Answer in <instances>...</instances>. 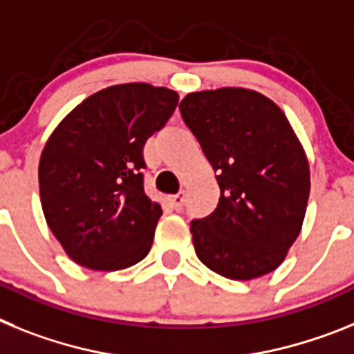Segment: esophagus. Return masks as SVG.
Returning <instances> with one entry per match:
<instances>
[{"instance_id": "obj_1", "label": "esophagus", "mask_w": 354, "mask_h": 354, "mask_svg": "<svg viewBox=\"0 0 354 354\" xmlns=\"http://www.w3.org/2000/svg\"><path fill=\"white\" fill-rule=\"evenodd\" d=\"M169 201H171V205H173L174 210H181V207H183V203H185V196L183 194H174L169 198Z\"/></svg>"}]
</instances>
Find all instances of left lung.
Returning a JSON list of instances; mask_svg holds the SVG:
<instances>
[{
	"instance_id": "8db88e82",
	"label": "left lung",
	"mask_w": 354,
	"mask_h": 354,
	"mask_svg": "<svg viewBox=\"0 0 354 354\" xmlns=\"http://www.w3.org/2000/svg\"><path fill=\"white\" fill-rule=\"evenodd\" d=\"M180 110L221 187L217 208L190 223L196 254L224 278L269 274L299 236L308 205L310 165L296 131L251 88L190 92Z\"/></svg>"
}]
</instances>
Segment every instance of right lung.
I'll return each instance as SVG.
<instances>
[{
	"label": "right lung",
	"instance_id": "right-lung-1",
	"mask_svg": "<svg viewBox=\"0 0 354 354\" xmlns=\"http://www.w3.org/2000/svg\"><path fill=\"white\" fill-rule=\"evenodd\" d=\"M178 100L165 87L112 85L82 101L49 135L39 162L42 212L78 266L121 270L149 253L162 207L144 190L142 147Z\"/></svg>",
	"mask_w": 354,
	"mask_h": 354
}]
</instances>
